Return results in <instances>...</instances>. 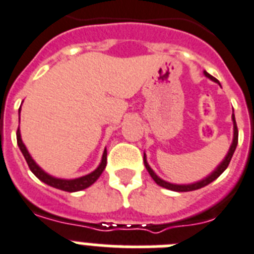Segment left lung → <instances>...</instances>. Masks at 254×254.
<instances>
[{"label": "left lung", "mask_w": 254, "mask_h": 254, "mask_svg": "<svg viewBox=\"0 0 254 254\" xmlns=\"http://www.w3.org/2000/svg\"><path fill=\"white\" fill-rule=\"evenodd\" d=\"M204 74H205L208 78H210L212 81H214V82H218V80L213 77V76H210L208 72L204 71ZM232 123H234V139H232V143H231V146H230L229 152H227V155H226L225 159L222 160V163L219 164L218 167L216 168V170H214V172H212V173H210L208 177H205L204 180L199 181V182H195V183H190V185H174V183L167 182V181L161 180L160 177H157L156 173H155V172L151 169V167L148 165V163H147V160H146V153H144V156H143L144 167H146V169L148 170V173H150V176L152 177V180L155 181V182H156L159 186L164 187V189L172 190V191H177V192H187V191H193V190H199V189H201V187L206 186V185H209L210 182H213L214 180H217V178H218V177L221 176L223 172H225L226 168L229 167L232 155H234V152H235V150H236V146H238V127H236V121H235V116H234V114H232Z\"/></svg>", "instance_id": "obj_1"}]
</instances>
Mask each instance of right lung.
<instances>
[{"instance_id": "obj_1", "label": "right lung", "mask_w": 254, "mask_h": 254, "mask_svg": "<svg viewBox=\"0 0 254 254\" xmlns=\"http://www.w3.org/2000/svg\"><path fill=\"white\" fill-rule=\"evenodd\" d=\"M19 112H20V110H19ZM16 140H18L19 148H20V151H22L23 156H24L25 161H27V164H28L29 169L32 170V173L35 174L38 180L42 181L44 183H46V185H49V186L51 187H54V189L62 190V191L76 192V191H81V190L87 189V187L91 186V185H93V183H94L99 177H101V174L103 173L104 168H106V165H107V150H104L101 164L98 165V168L94 170V172H91V173L86 174V176L84 177H80V178H74V180L55 178V177L46 173L45 170H42L41 168L38 167L37 164H36L35 160L32 159L28 150H27V147H25L24 143H23L19 127H18V131H16Z\"/></svg>"}]
</instances>
